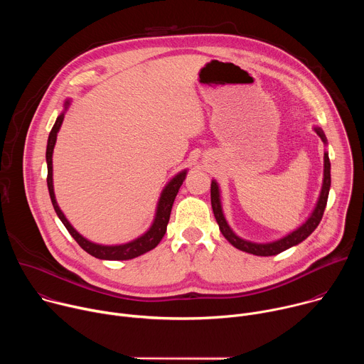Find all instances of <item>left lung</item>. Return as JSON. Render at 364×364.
Returning a JSON list of instances; mask_svg holds the SVG:
<instances>
[{"instance_id":"obj_1","label":"left lung","mask_w":364,"mask_h":364,"mask_svg":"<svg viewBox=\"0 0 364 364\" xmlns=\"http://www.w3.org/2000/svg\"><path fill=\"white\" fill-rule=\"evenodd\" d=\"M314 131L317 132V135L321 138V141L324 142V145H327V138L324 131L320 127H314ZM331 164H330V159H328V152L324 151V178H323V186H321V191L317 200V204L314 207L313 213L308 216V219L295 230H292L291 233L282 236L281 239L272 240V242H265V243H257V242H250L246 240L240 236H237L232 228L229 226L223 209H222V198H220V188L216 180H212V187H210V197H212V209L216 218V222L219 225V229L222 232V235L239 250L256 255V256H274L278 255L292 246H296L298 243H301L302 240H305L311 233H313L317 226L320 225L324 210H326V204H327V198H328V191H330V186H331Z\"/></svg>"}]
</instances>
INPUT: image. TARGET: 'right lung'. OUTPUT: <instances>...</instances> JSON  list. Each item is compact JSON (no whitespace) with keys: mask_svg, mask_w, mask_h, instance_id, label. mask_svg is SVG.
<instances>
[{"mask_svg":"<svg viewBox=\"0 0 364 364\" xmlns=\"http://www.w3.org/2000/svg\"><path fill=\"white\" fill-rule=\"evenodd\" d=\"M69 107H70V99H68L65 102L63 112L58 117L53 128H51L48 139H47V148H46L47 187H48V194H50L51 203H53V207H55V212L58 213L59 219L62 220V223L65 225L68 232L72 235V237L79 243V246L83 250H86L89 255H92L97 259H103V261H128V259H134L136 256H141V255L149 252L151 249H154L161 242V239L166 235L167 225H168L170 215H171V209H173V203L176 200V196H177L183 181L186 180L187 170H183L178 174H176L167 183V186L163 188V191L160 194V198H159V203H157V209H155L154 220H152L149 229L144 235H141L139 237H136L131 242L121 243V245H99V243L90 242L89 239L83 237L70 225V222L66 219V216L63 215V212L60 210V207L56 201L55 187H53V149H55V145H56L58 132H59V129L63 124L65 114L69 109Z\"/></svg>","mask_w":364,"mask_h":364,"instance_id":"1","label":"right lung"}]
</instances>
